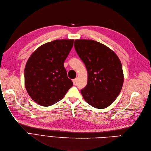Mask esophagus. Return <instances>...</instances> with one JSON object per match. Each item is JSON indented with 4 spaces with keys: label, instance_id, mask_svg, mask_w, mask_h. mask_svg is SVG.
<instances>
[{
    "label": "esophagus",
    "instance_id": "obj_1",
    "mask_svg": "<svg viewBox=\"0 0 151 151\" xmlns=\"http://www.w3.org/2000/svg\"><path fill=\"white\" fill-rule=\"evenodd\" d=\"M76 81H77V78H75V79H74V80H73V84H74V85L76 84Z\"/></svg>",
    "mask_w": 151,
    "mask_h": 151
}]
</instances>
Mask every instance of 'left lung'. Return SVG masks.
Instances as JSON below:
<instances>
[{
  "instance_id": "8db88e82",
  "label": "left lung",
  "mask_w": 151,
  "mask_h": 151,
  "mask_svg": "<svg viewBox=\"0 0 151 151\" xmlns=\"http://www.w3.org/2000/svg\"><path fill=\"white\" fill-rule=\"evenodd\" d=\"M74 46L88 72V83L81 90L83 97L95 108H106L117 98L124 83L119 57L109 47L93 40H76Z\"/></svg>"
}]
</instances>
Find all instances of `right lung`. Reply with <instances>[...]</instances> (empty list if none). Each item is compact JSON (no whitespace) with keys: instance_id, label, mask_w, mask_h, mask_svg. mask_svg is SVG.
<instances>
[{"instance_id":"add662e5","label":"right lung","mask_w":151,"mask_h":151,"mask_svg":"<svg viewBox=\"0 0 151 151\" xmlns=\"http://www.w3.org/2000/svg\"><path fill=\"white\" fill-rule=\"evenodd\" d=\"M73 42V40H57L47 42L28 59L24 70L25 87L39 105L48 106L56 104L73 85L64 67Z\"/></svg>"}]
</instances>
